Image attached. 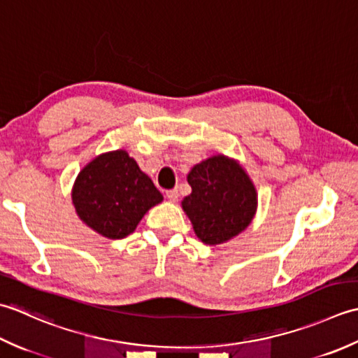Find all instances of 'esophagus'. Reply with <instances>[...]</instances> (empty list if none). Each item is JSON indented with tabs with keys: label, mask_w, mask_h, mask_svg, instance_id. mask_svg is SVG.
I'll return each instance as SVG.
<instances>
[{
	"label": "esophagus",
	"mask_w": 358,
	"mask_h": 358,
	"mask_svg": "<svg viewBox=\"0 0 358 358\" xmlns=\"http://www.w3.org/2000/svg\"><path fill=\"white\" fill-rule=\"evenodd\" d=\"M166 198H169V201L171 202H176L178 198H179V189L178 188H173V189H169V192L165 193Z\"/></svg>",
	"instance_id": "obj_1"
}]
</instances>
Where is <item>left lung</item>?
<instances>
[{
  "label": "left lung",
  "mask_w": 358,
  "mask_h": 358,
  "mask_svg": "<svg viewBox=\"0 0 358 358\" xmlns=\"http://www.w3.org/2000/svg\"><path fill=\"white\" fill-rule=\"evenodd\" d=\"M187 179L192 194L182 201V208L202 243H225L253 220L257 189L235 160L213 156L194 165Z\"/></svg>",
  "instance_id": "1"
}]
</instances>
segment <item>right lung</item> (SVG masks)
<instances>
[{
  "instance_id": "add662e5",
  "label": "right lung",
  "mask_w": 358,
  "mask_h": 358,
  "mask_svg": "<svg viewBox=\"0 0 358 358\" xmlns=\"http://www.w3.org/2000/svg\"><path fill=\"white\" fill-rule=\"evenodd\" d=\"M162 199L152 180L123 150L97 156L80 171L72 189L80 220L109 239L133 233L143 215Z\"/></svg>"
}]
</instances>
